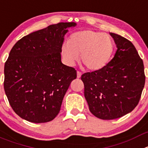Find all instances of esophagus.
Instances as JSON below:
<instances>
[{"instance_id":"obj_1","label":"esophagus","mask_w":148,"mask_h":148,"mask_svg":"<svg viewBox=\"0 0 148 148\" xmlns=\"http://www.w3.org/2000/svg\"><path fill=\"white\" fill-rule=\"evenodd\" d=\"M81 76V73L80 71H77V78H79Z\"/></svg>"}]
</instances>
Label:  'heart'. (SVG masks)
<instances>
[{
    "label": "heart",
    "mask_w": 148,
    "mask_h": 148,
    "mask_svg": "<svg viewBox=\"0 0 148 148\" xmlns=\"http://www.w3.org/2000/svg\"><path fill=\"white\" fill-rule=\"evenodd\" d=\"M114 50V42L107 34L84 30L70 36L68 42L61 47V54L65 63L73 66L79 59L89 70L103 68L110 61Z\"/></svg>",
    "instance_id": "heart-1"
}]
</instances>
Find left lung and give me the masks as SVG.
<instances>
[{
    "instance_id": "1",
    "label": "left lung",
    "mask_w": 148,
    "mask_h": 148,
    "mask_svg": "<svg viewBox=\"0 0 148 148\" xmlns=\"http://www.w3.org/2000/svg\"><path fill=\"white\" fill-rule=\"evenodd\" d=\"M116 43L113 59L103 68L81 75L91 113L102 120H114L138 105L145 83L144 64L131 42L110 33Z\"/></svg>"
}]
</instances>
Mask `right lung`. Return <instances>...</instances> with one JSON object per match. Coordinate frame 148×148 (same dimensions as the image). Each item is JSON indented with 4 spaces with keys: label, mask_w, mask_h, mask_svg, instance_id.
<instances>
[{
    "label": "right lung",
    "mask_w": 148,
    "mask_h": 148,
    "mask_svg": "<svg viewBox=\"0 0 148 148\" xmlns=\"http://www.w3.org/2000/svg\"><path fill=\"white\" fill-rule=\"evenodd\" d=\"M75 23L51 25L16 42L4 65L3 86L9 104L21 118L34 123L53 120L64 96L77 77L62 63L61 47L67 28Z\"/></svg>",
    "instance_id": "obj_1"
}]
</instances>
